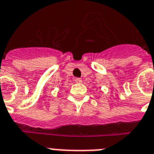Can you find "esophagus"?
Instances as JSON below:
<instances>
[{
    "mask_svg": "<svg viewBox=\"0 0 154 154\" xmlns=\"http://www.w3.org/2000/svg\"><path fill=\"white\" fill-rule=\"evenodd\" d=\"M75 82H77V83H81L82 82V80L81 78H75Z\"/></svg>",
    "mask_w": 154,
    "mask_h": 154,
    "instance_id": "1",
    "label": "esophagus"
}]
</instances>
